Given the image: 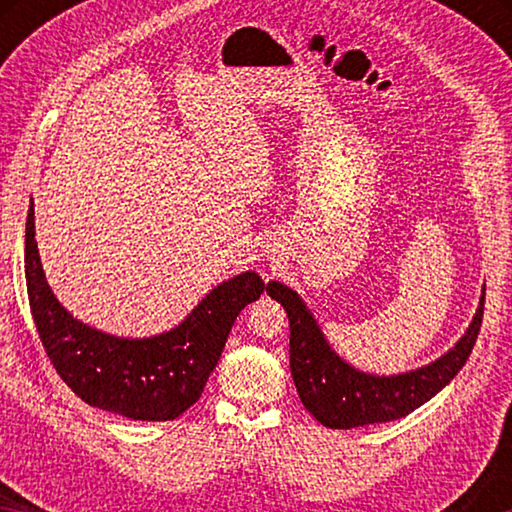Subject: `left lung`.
<instances>
[{"label": "left lung", "instance_id": "left-lung-1", "mask_svg": "<svg viewBox=\"0 0 512 512\" xmlns=\"http://www.w3.org/2000/svg\"><path fill=\"white\" fill-rule=\"evenodd\" d=\"M268 296L275 298L289 316V363L298 395L305 409L329 429H354L363 424L404 418L431 400L454 379L474 348L483 320V302L476 309L470 329L452 350L420 370L397 377H372L354 370L329 348L305 302L287 284L268 282Z\"/></svg>", "mask_w": 512, "mask_h": 512}]
</instances>
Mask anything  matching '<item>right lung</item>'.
I'll return each instance as SVG.
<instances>
[{
	"instance_id": "right-lung-1",
	"label": "right lung",
	"mask_w": 512,
	"mask_h": 512,
	"mask_svg": "<svg viewBox=\"0 0 512 512\" xmlns=\"http://www.w3.org/2000/svg\"><path fill=\"white\" fill-rule=\"evenodd\" d=\"M24 273L31 316L60 379L85 404L133 420L162 422L198 402L239 311L264 293L248 271L223 282L185 323L153 339H117L79 323L60 307L40 266L33 205L27 216Z\"/></svg>"
}]
</instances>
